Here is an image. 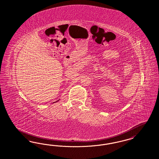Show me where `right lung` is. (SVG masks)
I'll return each mask as SVG.
<instances>
[{
    "instance_id": "1",
    "label": "right lung",
    "mask_w": 159,
    "mask_h": 159,
    "mask_svg": "<svg viewBox=\"0 0 159 159\" xmlns=\"http://www.w3.org/2000/svg\"><path fill=\"white\" fill-rule=\"evenodd\" d=\"M57 101H56V102H57Z\"/></svg>"
}]
</instances>
